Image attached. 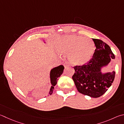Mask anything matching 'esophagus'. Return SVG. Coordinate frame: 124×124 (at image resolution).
<instances>
[{
	"mask_svg": "<svg viewBox=\"0 0 124 124\" xmlns=\"http://www.w3.org/2000/svg\"><path fill=\"white\" fill-rule=\"evenodd\" d=\"M63 65H64V67H65V68H68V67L70 66V65H69V62H64V64H63Z\"/></svg>",
	"mask_w": 124,
	"mask_h": 124,
	"instance_id": "obj_1",
	"label": "esophagus"
}]
</instances>
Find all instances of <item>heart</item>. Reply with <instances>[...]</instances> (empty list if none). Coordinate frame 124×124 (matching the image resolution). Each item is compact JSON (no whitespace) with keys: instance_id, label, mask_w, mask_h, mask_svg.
I'll list each match as a JSON object with an SVG mask.
<instances>
[{"instance_id":"obj_1","label":"heart","mask_w":124,"mask_h":124,"mask_svg":"<svg viewBox=\"0 0 124 124\" xmlns=\"http://www.w3.org/2000/svg\"><path fill=\"white\" fill-rule=\"evenodd\" d=\"M56 50L60 54H69V58L75 64H84L91 59L95 45L91 39L76 35L61 37L56 43Z\"/></svg>"}]
</instances>
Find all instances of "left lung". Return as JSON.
I'll list each match as a JSON object with an SVG mask.
<instances>
[{"instance_id": "left-lung-1", "label": "left lung", "mask_w": 124, "mask_h": 124, "mask_svg": "<svg viewBox=\"0 0 124 124\" xmlns=\"http://www.w3.org/2000/svg\"><path fill=\"white\" fill-rule=\"evenodd\" d=\"M92 39L96 46L93 57L82 66L74 67L75 73L72 78L80 93L99 98L106 93L115 78V71L102 74L101 68L107 66L115 56L108 45L102 40Z\"/></svg>"}]
</instances>
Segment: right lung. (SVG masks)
<instances>
[{
	"label": "right lung",
	"instance_id": "1",
	"mask_svg": "<svg viewBox=\"0 0 124 124\" xmlns=\"http://www.w3.org/2000/svg\"><path fill=\"white\" fill-rule=\"evenodd\" d=\"M64 67L62 65L56 67L55 68H53L51 70L50 77V81L52 86L50 88L49 94L51 95L53 93V92L54 89V86L57 84V80H58V78L60 77V76L62 75L63 72Z\"/></svg>",
	"mask_w": 124,
	"mask_h": 124
}]
</instances>
